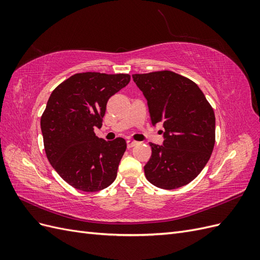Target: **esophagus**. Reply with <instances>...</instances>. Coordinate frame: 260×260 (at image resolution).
I'll return each mask as SVG.
<instances>
[{
    "label": "esophagus",
    "instance_id": "obj_1",
    "mask_svg": "<svg viewBox=\"0 0 260 260\" xmlns=\"http://www.w3.org/2000/svg\"><path fill=\"white\" fill-rule=\"evenodd\" d=\"M137 144V142L136 141H133V140H131V139H129V140H127V146H128V148H131V147H133Z\"/></svg>",
    "mask_w": 260,
    "mask_h": 260
}]
</instances>
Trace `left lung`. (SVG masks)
Returning a JSON list of instances; mask_svg holds the SVG:
<instances>
[{"label": "left lung", "instance_id": "left-lung-1", "mask_svg": "<svg viewBox=\"0 0 260 260\" xmlns=\"http://www.w3.org/2000/svg\"><path fill=\"white\" fill-rule=\"evenodd\" d=\"M132 78L147 101L152 124L162 123L165 129L162 145L149 143L146 179L165 190L186 185L206 166L214 149V109L198 84L174 72Z\"/></svg>", "mask_w": 260, "mask_h": 260}]
</instances>
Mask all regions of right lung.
<instances>
[{
    "mask_svg": "<svg viewBox=\"0 0 260 260\" xmlns=\"http://www.w3.org/2000/svg\"><path fill=\"white\" fill-rule=\"evenodd\" d=\"M130 82L125 74H76L52 92L41 117L46 157L68 184L83 192L111 185L127 148L125 140L100 139L107 101Z\"/></svg>",
    "mask_w": 260,
    "mask_h": 260,
    "instance_id": "obj_1",
    "label": "right lung"
}]
</instances>
